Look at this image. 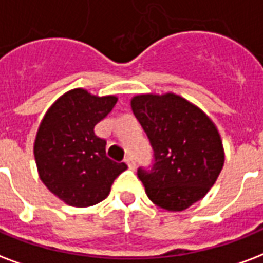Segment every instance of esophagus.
Here are the masks:
<instances>
[{"label": "esophagus", "instance_id": "obj_1", "mask_svg": "<svg viewBox=\"0 0 263 263\" xmlns=\"http://www.w3.org/2000/svg\"><path fill=\"white\" fill-rule=\"evenodd\" d=\"M125 163H127V165L129 167V170H134V168H135V161H134V158H132L131 156H127V157H125Z\"/></svg>", "mask_w": 263, "mask_h": 263}]
</instances>
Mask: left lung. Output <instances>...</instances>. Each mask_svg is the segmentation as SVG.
Here are the masks:
<instances>
[{
  "instance_id": "left-lung-1",
  "label": "left lung",
  "mask_w": 263,
  "mask_h": 263,
  "mask_svg": "<svg viewBox=\"0 0 263 263\" xmlns=\"http://www.w3.org/2000/svg\"><path fill=\"white\" fill-rule=\"evenodd\" d=\"M131 107L154 152L152 170H138L147 197L167 211H183L208 193L225 163L215 124L172 92L136 95Z\"/></svg>"
}]
</instances>
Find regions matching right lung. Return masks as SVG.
<instances>
[{"mask_svg":"<svg viewBox=\"0 0 263 263\" xmlns=\"http://www.w3.org/2000/svg\"><path fill=\"white\" fill-rule=\"evenodd\" d=\"M116 103L113 95L96 96L76 88L56 100L38 127L34 157L40 179L71 207L105 200L114 179L127 170L125 163L106 156V140L93 131Z\"/></svg>","mask_w":263,"mask_h":263,"instance_id":"1","label":"right lung"}]
</instances>
